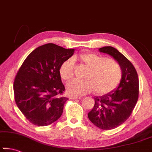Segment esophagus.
Returning a JSON list of instances; mask_svg holds the SVG:
<instances>
[{"label":"esophagus","mask_w":152,"mask_h":152,"mask_svg":"<svg viewBox=\"0 0 152 152\" xmlns=\"http://www.w3.org/2000/svg\"><path fill=\"white\" fill-rule=\"evenodd\" d=\"M69 99L72 100H77L80 99V97H77V96H71V97H69Z\"/></svg>","instance_id":"obj_1"}]
</instances>
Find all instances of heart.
<instances>
[{
    "label": "heart",
    "instance_id": "b5f03b06",
    "mask_svg": "<svg viewBox=\"0 0 152 152\" xmlns=\"http://www.w3.org/2000/svg\"><path fill=\"white\" fill-rule=\"evenodd\" d=\"M73 60L78 61L88 71L84 81L74 80L66 86L70 95L80 96L94 90L99 95H105L115 91L122 78V69L119 64L113 59H106L98 55L87 53L81 54ZM69 59L60 68L61 79L69 81L74 76V61Z\"/></svg>",
    "mask_w": 152,
    "mask_h": 152
}]
</instances>
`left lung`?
Instances as JSON below:
<instances>
[{
  "label": "left lung",
  "instance_id": "obj_1",
  "mask_svg": "<svg viewBox=\"0 0 152 152\" xmlns=\"http://www.w3.org/2000/svg\"><path fill=\"white\" fill-rule=\"evenodd\" d=\"M99 50L113 57L122 69L118 86L111 93L94 97V107L88 114L90 121L95 126L110 130L124 124L131 115L138 101L139 81L134 66L117 49L104 47Z\"/></svg>",
  "mask_w": 152,
  "mask_h": 152
}]
</instances>
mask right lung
I'll return each mask as SVG.
<instances>
[{"label":"right lung","instance_id":"1","mask_svg":"<svg viewBox=\"0 0 152 152\" xmlns=\"http://www.w3.org/2000/svg\"><path fill=\"white\" fill-rule=\"evenodd\" d=\"M55 44L40 46L31 53L21 65L14 82L15 102L32 124L47 126L56 121L69 99L60 68L74 53Z\"/></svg>","mask_w":152,"mask_h":152}]
</instances>
